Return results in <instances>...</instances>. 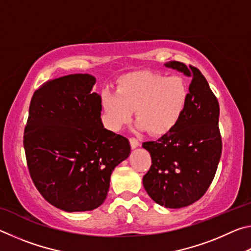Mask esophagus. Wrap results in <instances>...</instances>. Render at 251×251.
Wrapping results in <instances>:
<instances>
[{"label":"esophagus","mask_w":251,"mask_h":251,"mask_svg":"<svg viewBox=\"0 0 251 251\" xmlns=\"http://www.w3.org/2000/svg\"><path fill=\"white\" fill-rule=\"evenodd\" d=\"M129 143H130V146H131V148H136V147H138V146H139V142H138V139H137V138H135V137H130V138H129Z\"/></svg>","instance_id":"34e87169"}]
</instances>
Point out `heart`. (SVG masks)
<instances>
[{"label": "heart", "instance_id": "heart-1", "mask_svg": "<svg viewBox=\"0 0 251 251\" xmlns=\"http://www.w3.org/2000/svg\"><path fill=\"white\" fill-rule=\"evenodd\" d=\"M188 95V86L180 76L141 72L123 78L116 92L104 90L101 101L114 128L128 124L136 110L139 128L163 135L179 122Z\"/></svg>", "mask_w": 251, "mask_h": 251}]
</instances>
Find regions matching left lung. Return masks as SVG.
I'll return each instance as SVG.
<instances>
[{"label": "left lung", "instance_id": "8db88e82", "mask_svg": "<svg viewBox=\"0 0 251 251\" xmlns=\"http://www.w3.org/2000/svg\"><path fill=\"white\" fill-rule=\"evenodd\" d=\"M166 67L192 77L185 112L179 122L156 142L143 143L151 166L143 177L144 188L155 202L181 208L201 199L217 171L223 143L219 104L197 67L171 61Z\"/></svg>", "mask_w": 251, "mask_h": 251}]
</instances>
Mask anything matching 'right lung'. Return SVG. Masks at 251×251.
<instances>
[{
	"instance_id": "right-lung-1",
	"label": "right lung",
	"mask_w": 251,
	"mask_h": 251,
	"mask_svg": "<svg viewBox=\"0 0 251 251\" xmlns=\"http://www.w3.org/2000/svg\"><path fill=\"white\" fill-rule=\"evenodd\" d=\"M96 79L72 74L34 92L23 145L29 175L50 205L93 210L107 196L110 175L130 154L129 141L104 128Z\"/></svg>"
}]
</instances>
